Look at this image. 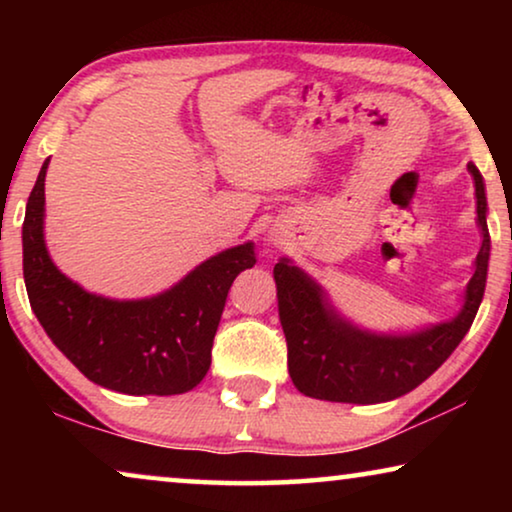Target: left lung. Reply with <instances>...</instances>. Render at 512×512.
<instances>
[{"instance_id":"1","label":"left lung","mask_w":512,"mask_h":512,"mask_svg":"<svg viewBox=\"0 0 512 512\" xmlns=\"http://www.w3.org/2000/svg\"><path fill=\"white\" fill-rule=\"evenodd\" d=\"M482 244L457 317L412 333H375L335 310L324 286L291 263L275 265L279 321L289 347V375L300 394L333 403H387L419 387L464 340L485 296L489 265L487 195L482 174L468 163Z\"/></svg>"}]
</instances>
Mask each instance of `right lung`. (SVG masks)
I'll list each match as a JSON object with an SVG mask.
<instances>
[{"label": "right lung", "instance_id": "add662e5", "mask_svg": "<svg viewBox=\"0 0 512 512\" xmlns=\"http://www.w3.org/2000/svg\"><path fill=\"white\" fill-rule=\"evenodd\" d=\"M48 160L23 223V275L39 324L53 345L104 389L128 396H174L198 387L212 363V342L230 286L254 268V242L207 258L151 298L97 296L51 261L44 240Z\"/></svg>", "mask_w": 512, "mask_h": 512}]
</instances>
